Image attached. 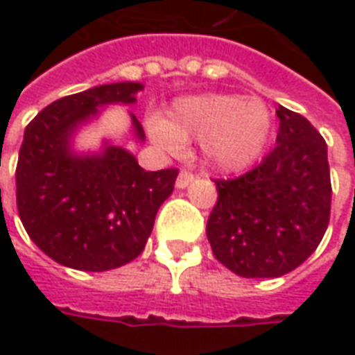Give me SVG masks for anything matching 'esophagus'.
<instances>
[{
	"label": "esophagus",
	"instance_id": "esophagus-1",
	"mask_svg": "<svg viewBox=\"0 0 355 355\" xmlns=\"http://www.w3.org/2000/svg\"><path fill=\"white\" fill-rule=\"evenodd\" d=\"M193 180V173L190 171H180V175L177 178V188H186Z\"/></svg>",
	"mask_w": 355,
	"mask_h": 355
}]
</instances>
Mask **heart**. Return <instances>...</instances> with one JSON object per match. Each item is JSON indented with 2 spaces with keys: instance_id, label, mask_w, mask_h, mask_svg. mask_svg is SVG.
I'll return each mask as SVG.
<instances>
[{
  "instance_id": "1",
  "label": "heart",
  "mask_w": 355,
  "mask_h": 355,
  "mask_svg": "<svg viewBox=\"0 0 355 355\" xmlns=\"http://www.w3.org/2000/svg\"><path fill=\"white\" fill-rule=\"evenodd\" d=\"M272 127V112L264 101L220 93L180 98L167 121H150L152 137L169 150H178L182 140L200 139L203 162L220 173L251 167L264 152Z\"/></svg>"
}]
</instances>
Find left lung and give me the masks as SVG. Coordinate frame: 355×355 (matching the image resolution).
<instances>
[{
    "mask_svg": "<svg viewBox=\"0 0 355 355\" xmlns=\"http://www.w3.org/2000/svg\"><path fill=\"white\" fill-rule=\"evenodd\" d=\"M277 146L245 175L215 180L207 220L215 259L241 277H279L318 249L331 216L327 144L304 116L277 106Z\"/></svg>",
    "mask_w": 355,
    "mask_h": 355,
    "instance_id": "1",
    "label": "left lung"
}]
</instances>
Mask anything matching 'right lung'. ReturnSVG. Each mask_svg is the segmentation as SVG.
<instances>
[{
	"instance_id": "right-lung-1",
	"label": "right lung",
	"mask_w": 355,
	"mask_h": 355,
	"mask_svg": "<svg viewBox=\"0 0 355 355\" xmlns=\"http://www.w3.org/2000/svg\"><path fill=\"white\" fill-rule=\"evenodd\" d=\"M142 85L123 81L51 102L28 123L17 163V209L24 230L62 266L106 272L135 261L154 228L157 209L175 188L178 169L144 171L135 155L106 144L76 155V127L106 104H132ZM140 140L144 131L132 116Z\"/></svg>"
}]
</instances>
